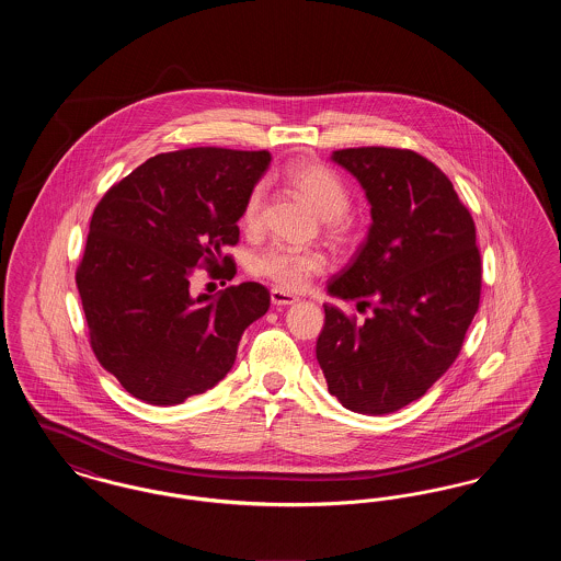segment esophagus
<instances>
[{"instance_id":"obj_1","label":"esophagus","mask_w":561,"mask_h":561,"mask_svg":"<svg viewBox=\"0 0 561 561\" xmlns=\"http://www.w3.org/2000/svg\"><path fill=\"white\" fill-rule=\"evenodd\" d=\"M298 298L294 296V294L284 293V290H271V302L275 305V307H290L294 305Z\"/></svg>"}]
</instances>
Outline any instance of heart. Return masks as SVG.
Listing matches in <instances>:
<instances>
[{
	"label": "heart",
	"instance_id": "heart-1",
	"mask_svg": "<svg viewBox=\"0 0 561 561\" xmlns=\"http://www.w3.org/2000/svg\"><path fill=\"white\" fill-rule=\"evenodd\" d=\"M286 179L296 193H300L320 218L328 220L332 229H339L343 216L348 210V193L341 179L323 168L318 161H294L286 170ZM265 202V187L256 185L250 191L243 210L241 227L248 231H256L261 227ZM252 273L268 279L275 288L284 293L302 290L311 277H316L323 268V259L316 252H300L284 245H273L265 252L256 254L250 263Z\"/></svg>",
	"mask_w": 561,
	"mask_h": 561
}]
</instances>
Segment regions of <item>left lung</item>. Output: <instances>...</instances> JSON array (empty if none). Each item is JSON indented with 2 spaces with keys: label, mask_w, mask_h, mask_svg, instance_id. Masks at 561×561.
<instances>
[{
  "label": "left lung",
  "mask_w": 561,
  "mask_h": 561,
  "mask_svg": "<svg viewBox=\"0 0 561 561\" xmlns=\"http://www.w3.org/2000/svg\"><path fill=\"white\" fill-rule=\"evenodd\" d=\"M332 161L364 188L373 225L328 294L373 313L355 323L323 305L316 353L328 391L347 410L391 414L453 366L478 313L476 225L448 176L414 151L341 149Z\"/></svg>",
  "instance_id": "obj_1"
}]
</instances>
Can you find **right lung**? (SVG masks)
Instances as JSON below:
<instances>
[{
  "mask_svg": "<svg viewBox=\"0 0 561 561\" xmlns=\"http://www.w3.org/2000/svg\"><path fill=\"white\" fill-rule=\"evenodd\" d=\"M268 163L267 151L161 153L99 202L76 282L96 359L136 400L176 405L206 393L267 313L263 284L193 296L191 277L202 265L236 275L222 250L240 240L243 204Z\"/></svg>",
  "mask_w": 561,
  "mask_h": 561,
  "instance_id": "obj_1",
  "label": "right lung"
}]
</instances>
